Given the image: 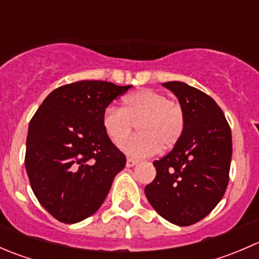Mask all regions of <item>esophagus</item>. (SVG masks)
<instances>
[{"label":"esophagus","instance_id":"esophagus-1","mask_svg":"<svg viewBox=\"0 0 259 259\" xmlns=\"http://www.w3.org/2000/svg\"><path fill=\"white\" fill-rule=\"evenodd\" d=\"M137 164H138V160H134V159H132V158L126 159V166H127V168H132V166L137 165Z\"/></svg>","mask_w":259,"mask_h":259}]
</instances>
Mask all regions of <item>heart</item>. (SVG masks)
<instances>
[{"mask_svg": "<svg viewBox=\"0 0 259 259\" xmlns=\"http://www.w3.org/2000/svg\"><path fill=\"white\" fill-rule=\"evenodd\" d=\"M135 124L141 134L124 142L121 150L133 158H146L178 143L185 125L184 110L158 91L144 89L122 99V108L110 106L103 114V127L111 142L121 144Z\"/></svg>", "mask_w": 259, "mask_h": 259, "instance_id": "obj_1", "label": "heart"}]
</instances>
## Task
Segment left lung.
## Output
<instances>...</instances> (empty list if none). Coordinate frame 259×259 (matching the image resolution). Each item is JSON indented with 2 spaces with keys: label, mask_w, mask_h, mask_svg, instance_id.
<instances>
[{
  "label": "left lung",
  "mask_w": 259,
  "mask_h": 259,
  "mask_svg": "<svg viewBox=\"0 0 259 259\" xmlns=\"http://www.w3.org/2000/svg\"><path fill=\"white\" fill-rule=\"evenodd\" d=\"M178 98L185 125L170 153L154 161L156 177L145 187L149 203L164 219L190 226L221 202L229 182L232 133L215 101L180 81L163 83Z\"/></svg>",
  "instance_id": "obj_1"
}]
</instances>
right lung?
Wrapping results in <instances>:
<instances>
[{"instance_id":"right-lung-1","label":"right lung","mask_w":259,"mask_h":259,"mask_svg":"<svg viewBox=\"0 0 259 259\" xmlns=\"http://www.w3.org/2000/svg\"><path fill=\"white\" fill-rule=\"evenodd\" d=\"M132 85L82 80L55 89L28 125L25 166L40 204L72 224L93 215L126 158L103 127V114Z\"/></svg>"}]
</instances>
